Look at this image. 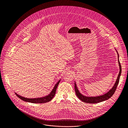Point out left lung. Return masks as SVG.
Returning <instances> with one entry per match:
<instances>
[{"instance_id": "1", "label": "left lung", "mask_w": 128, "mask_h": 128, "mask_svg": "<svg viewBox=\"0 0 128 128\" xmlns=\"http://www.w3.org/2000/svg\"><path fill=\"white\" fill-rule=\"evenodd\" d=\"M116 52L118 54V65L120 67V72L118 73V76L117 79L116 80V82L114 84V86H113V87L109 90V91L108 92L104 94L101 95V96H84L83 94H82L80 92L77 86L76 85V84L75 82V92L76 94V96H77V97L79 98L80 100H82V101L86 103L90 104H94L98 103L99 102H101L104 101H106L108 99H110L111 98L113 94H114V92H115L116 88L117 87V86L118 85V84L119 82V80H120V78L121 75V73H122V66L119 60V55L118 54V51L116 50Z\"/></svg>"}]
</instances>
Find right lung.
I'll list each match as a JSON object with an SVG mask.
<instances>
[{
	"instance_id": "add662e5",
	"label": "right lung",
	"mask_w": 128,
	"mask_h": 128,
	"mask_svg": "<svg viewBox=\"0 0 128 128\" xmlns=\"http://www.w3.org/2000/svg\"><path fill=\"white\" fill-rule=\"evenodd\" d=\"M60 80L58 82L55 84L53 89H52V91H51L50 93L48 94L46 96H45L44 97L40 98H24L23 96H22L18 94L16 92H15L16 95L19 98H20L21 100L27 102H29L31 103H45L46 102H48L50 101H51L52 98L54 97L55 94H56V91L57 88V87L58 85L60 82Z\"/></svg>"
}]
</instances>
